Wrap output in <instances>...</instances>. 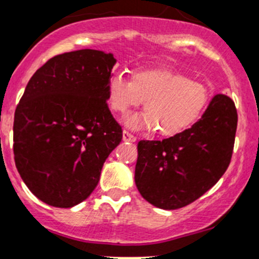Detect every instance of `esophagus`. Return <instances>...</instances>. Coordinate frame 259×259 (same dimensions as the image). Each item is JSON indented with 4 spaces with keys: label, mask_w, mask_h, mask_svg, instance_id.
Here are the masks:
<instances>
[{
    "label": "esophagus",
    "mask_w": 259,
    "mask_h": 259,
    "mask_svg": "<svg viewBox=\"0 0 259 259\" xmlns=\"http://www.w3.org/2000/svg\"><path fill=\"white\" fill-rule=\"evenodd\" d=\"M122 139H124L125 142H135L137 141V137L133 135L132 133L127 132V130H124V132H122Z\"/></svg>",
    "instance_id": "obj_1"
}]
</instances>
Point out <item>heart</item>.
<instances>
[{
	"mask_svg": "<svg viewBox=\"0 0 259 259\" xmlns=\"http://www.w3.org/2000/svg\"><path fill=\"white\" fill-rule=\"evenodd\" d=\"M211 100L208 85L181 72L144 69L133 72L132 80L116 72L107 84L108 107L126 113L144 102L143 115L125 120L132 129H156L161 137H174L192 126Z\"/></svg>",
	"mask_w": 259,
	"mask_h": 259,
	"instance_id": "heart-1",
	"label": "heart"
}]
</instances>
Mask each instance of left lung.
<instances>
[{
    "mask_svg": "<svg viewBox=\"0 0 259 259\" xmlns=\"http://www.w3.org/2000/svg\"><path fill=\"white\" fill-rule=\"evenodd\" d=\"M236 126L234 101L216 94L192 127L163 141L139 142L135 184L142 197L162 209L202 197L230 165Z\"/></svg>",
    "mask_w": 259,
    "mask_h": 259,
    "instance_id": "obj_1",
    "label": "left lung"
}]
</instances>
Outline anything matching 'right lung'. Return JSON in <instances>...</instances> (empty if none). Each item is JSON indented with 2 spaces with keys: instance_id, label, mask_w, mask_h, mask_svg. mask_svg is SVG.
<instances>
[{
  "instance_id": "obj_1",
  "label": "right lung",
  "mask_w": 259,
  "mask_h": 259,
  "mask_svg": "<svg viewBox=\"0 0 259 259\" xmlns=\"http://www.w3.org/2000/svg\"><path fill=\"white\" fill-rule=\"evenodd\" d=\"M112 53L79 50L34 72L15 110V165L33 194L70 208L100 181L106 158L122 139L107 106Z\"/></svg>"
}]
</instances>
